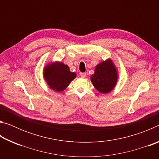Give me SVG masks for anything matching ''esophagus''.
<instances>
[{
    "label": "esophagus",
    "mask_w": 159,
    "mask_h": 159,
    "mask_svg": "<svg viewBox=\"0 0 159 159\" xmlns=\"http://www.w3.org/2000/svg\"><path fill=\"white\" fill-rule=\"evenodd\" d=\"M80 76L81 78H85L86 74L85 73H80Z\"/></svg>",
    "instance_id": "34e87169"
}]
</instances>
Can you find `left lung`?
Listing matches in <instances>:
<instances>
[{
  "label": "left lung",
  "instance_id": "left-lung-1",
  "mask_svg": "<svg viewBox=\"0 0 159 159\" xmlns=\"http://www.w3.org/2000/svg\"><path fill=\"white\" fill-rule=\"evenodd\" d=\"M118 79V70L111 59L102 61L95 66V73L90 80L97 90L107 94L114 90Z\"/></svg>",
  "mask_w": 159,
  "mask_h": 159
}]
</instances>
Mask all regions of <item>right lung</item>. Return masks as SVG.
<instances>
[{"label":"right lung","mask_w":159,"mask_h":159,"mask_svg":"<svg viewBox=\"0 0 159 159\" xmlns=\"http://www.w3.org/2000/svg\"><path fill=\"white\" fill-rule=\"evenodd\" d=\"M43 75L47 84L56 92H62L76 77V74L70 71L69 67L61 61L48 63L44 66Z\"/></svg>","instance_id":"right-lung-1"}]
</instances>
